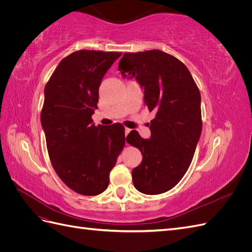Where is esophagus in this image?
Here are the masks:
<instances>
[{
  "label": "esophagus",
  "mask_w": 252,
  "mask_h": 252,
  "mask_svg": "<svg viewBox=\"0 0 252 252\" xmlns=\"http://www.w3.org/2000/svg\"><path fill=\"white\" fill-rule=\"evenodd\" d=\"M129 132H130V129H129V128H125V135H126V136H127V134H128Z\"/></svg>",
  "instance_id": "34e87169"
}]
</instances>
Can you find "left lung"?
Listing matches in <instances>:
<instances>
[{
  "instance_id": "8db88e82",
  "label": "left lung",
  "mask_w": 252,
  "mask_h": 252,
  "mask_svg": "<svg viewBox=\"0 0 252 252\" xmlns=\"http://www.w3.org/2000/svg\"><path fill=\"white\" fill-rule=\"evenodd\" d=\"M119 70L123 78L136 80L145 104L156 111L150 139L141 138L135 130L126 138L143 156L132 170L133 185L145 194L166 192L184 177L200 140L199 88L188 68L161 50L124 53Z\"/></svg>"
}]
</instances>
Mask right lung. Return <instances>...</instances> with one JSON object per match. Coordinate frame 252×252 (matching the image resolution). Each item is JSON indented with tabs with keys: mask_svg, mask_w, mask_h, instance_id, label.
Returning <instances> with one entry per match:
<instances>
[{
	"mask_svg": "<svg viewBox=\"0 0 252 252\" xmlns=\"http://www.w3.org/2000/svg\"><path fill=\"white\" fill-rule=\"evenodd\" d=\"M121 52L80 50L63 59L44 89L41 124L51 164L65 184L83 195L107 189L125 145L121 124L93 122L98 88Z\"/></svg>",
	"mask_w": 252,
	"mask_h": 252,
	"instance_id": "1",
	"label": "right lung"
}]
</instances>
